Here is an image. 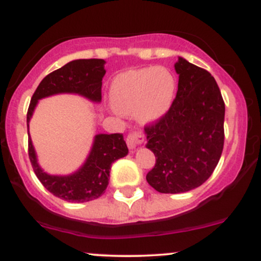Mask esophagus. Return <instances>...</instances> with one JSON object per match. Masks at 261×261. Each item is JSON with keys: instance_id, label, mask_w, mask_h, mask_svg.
<instances>
[{"instance_id": "34e87169", "label": "esophagus", "mask_w": 261, "mask_h": 261, "mask_svg": "<svg viewBox=\"0 0 261 261\" xmlns=\"http://www.w3.org/2000/svg\"><path fill=\"white\" fill-rule=\"evenodd\" d=\"M143 140H145V136H143V134L141 131H135V133L128 134L126 139L127 147L130 149H135L137 146H140L143 142Z\"/></svg>"}]
</instances>
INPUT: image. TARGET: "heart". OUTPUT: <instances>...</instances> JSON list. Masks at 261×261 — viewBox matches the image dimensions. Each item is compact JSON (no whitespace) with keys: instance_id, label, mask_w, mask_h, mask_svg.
<instances>
[{"instance_id":"b5f03b06","label":"heart","mask_w":261,"mask_h":261,"mask_svg":"<svg viewBox=\"0 0 261 261\" xmlns=\"http://www.w3.org/2000/svg\"><path fill=\"white\" fill-rule=\"evenodd\" d=\"M174 92L172 73L161 67L120 73L110 86V98L116 112H135L142 122L157 121L168 112Z\"/></svg>"}]
</instances>
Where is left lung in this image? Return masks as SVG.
<instances>
[{
	"instance_id": "left-lung-1",
	"label": "left lung",
	"mask_w": 261,
	"mask_h": 261,
	"mask_svg": "<svg viewBox=\"0 0 261 261\" xmlns=\"http://www.w3.org/2000/svg\"><path fill=\"white\" fill-rule=\"evenodd\" d=\"M178 92L169 110L145 127L146 147L155 155L148 184L162 194L187 193L214 173L224 142V101L216 81L179 58Z\"/></svg>"
}]
</instances>
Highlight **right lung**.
Wrapping results in <instances>:
<instances>
[{
  "instance_id": "add662e5",
  "label": "right lung",
  "mask_w": 261,
  "mask_h": 261,
  "mask_svg": "<svg viewBox=\"0 0 261 261\" xmlns=\"http://www.w3.org/2000/svg\"><path fill=\"white\" fill-rule=\"evenodd\" d=\"M104 65L106 61L101 59L73 60L44 77L29 104L27 113L28 130L38 100L43 98L71 93L85 97L93 103H100L101 80L106 74ZM28 136L29 160L35 175L50 193L70 202H87L103 195L109 184L112 164L128 153L122 134H98L94 136L91 152L81 168L68 175H51L39 166L31 135L28 134Z\"/></svg>"
}]
</instances>
